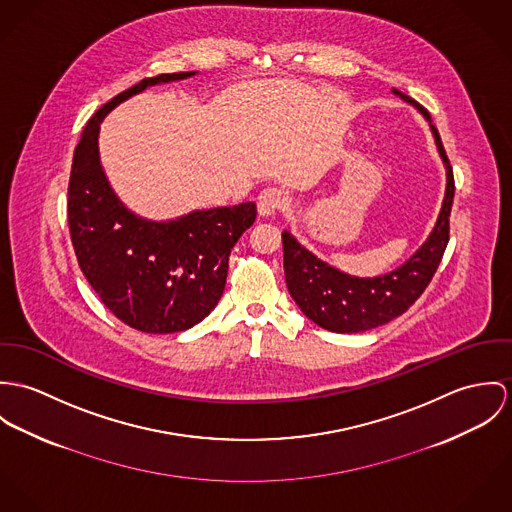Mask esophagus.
I'll return each mask as SVG.
<instances>
[{
  "label": "esophagus",
  "instance_id": "esophagus-1",
  "mask_svg": "<svg viewBox=\"0 0 512 512\" xmlns=\"http://www.w3.org/2000/svg\"><path fill=\"white\" fill-rule=\"evenodd\" d=\"M286 204V194L279 188H265L257 198V208L261 216H273Z\"/></svg>",
  "mask_w": 512,
  "mask_h": 512
}]
</instances>
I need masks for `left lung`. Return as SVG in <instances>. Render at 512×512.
Masks as SVG:
<instances>
[{
  "mask_svg": "<svg viewBox=\"0 0 512 512\" xmlns=\"http://www.w3.org/2000/svg\"><path fill=\"white\" fill-rule=\"evenodd\" d=\"M430 121L438 153L446 167V196L438 222L422 247L398 269L359 279L341 273L304 249L290 231H283L284 279L292 300L320 328L336 334H357L383 326L404 314L432 281L450 241V212L454 204V172L430 114L406 94L393 90Z\"/></svg>",
  "mask_w": 512,
  "mask_h": 512,
  "instance_id": "1",
  "label": "left lung"
}]
</instances>
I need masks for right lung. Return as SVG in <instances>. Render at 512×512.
<instances>
[{"label": "right lung", "mask_w": 512, "mask_h": 512, "mask_svg": "<svg viewBox=\"0 0 512 512\" xmlns=\"http://www.w3.org/2000/svg\"><path fill=\"white\" fill-rule=\"evenodd\" d=\"M194 74H159L117 94L90 117L72 159L68 228L78 265L115 318L145 334L184 332L216 308L229 253L257 218V206L243 202L149 222L123 206L102 169V119L147 86Z\"/></svg>", "instance_id": "obj_1"}]
</instances>
